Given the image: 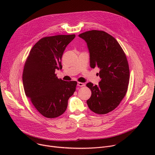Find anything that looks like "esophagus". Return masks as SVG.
I'll list each match as a JSON object with an SVG mask.
<instances>
[{
  "mask_svg": "<svg viewBox=\"0 0 155 155\" xmlns=\"http://www.w3.org/2000/svg\"><path fill=\"white\" fill-rule=\"evenodd\" d=\"M77 85H78V86H84L85 84H84V83H83L78 82V83H77Z\"/></svg>",
  "mask_w": 155,
  "mask_h": 155,
  "instance_id": "obj_1",
  "label": "esophagus"
}]
</instances>
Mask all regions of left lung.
I'll list each match as a JSON object with an SVG mask.
<instances>
[{
    "label": "left lung",
    "instance_id": "8db88e82",
    "mask_svg": "<svg viewBox=\"0 0 155 155\" xmlns=\"http://www.w3.org/2000/svg\"><path fill=\"white\" fill-rule=\"evenodd\" d=\"M78 36L87 43L90 67L100 69L99 84H86L91 91L87 104L93 112L107 114L119 105L127 91L129 68L126 56L117 40L103 31H86Z\"/></svg>",
    "mask_w": 155,
    "mask_h": 155
}]
</instances>
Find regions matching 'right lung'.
<instances>
[{
  "instance_id": "1",
  "label": "right lung",
  "mask_w": 155,
  "mask_h": 155,
  "mask_svg": "<svg viewBox=\"0 0 155 155\" xmlns=\"http://www.w3.org/2000/svg\"><path fill=\"white\" fill-rule=\"evenodd\" d=\"M75 34L45 37L30 51L25 64L23 83L26 96L43 117L54 118L63 114L68 100L76 90L77 82L58 78L61 59L65 47Z\"/></svg>"
}]
</instances>
